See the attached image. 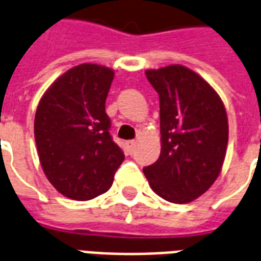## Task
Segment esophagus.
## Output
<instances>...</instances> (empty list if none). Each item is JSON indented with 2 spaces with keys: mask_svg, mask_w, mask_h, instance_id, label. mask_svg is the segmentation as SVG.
<instances>
[{
  "mask_svg": "<svg viewBox=\"0 0 261 261\" xmlns=\"http://www.w3.org/2000/svg\"><path fill=\"white\" fill-rule=\"evenodd\" d=\"M126 145H127V149H128L130 152H134V148H135V145H137V142H135V141H127Z\"/></svg>",
  "mask_w": 261,
  "mask_h": 261,
  "instance_id": "esophagus-1",
  "label": "esophagus"
}]
</instances>
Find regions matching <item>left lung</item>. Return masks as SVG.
<instances>
[{
    "instance_id": "1",
    "label": "left lung",
    "mask_w": 261,
    "mask_h": 261,
    "mask_svg": "<svg viewBox=\"0 0 261 261\" xmlns=\"http://www.w3.org/2000/svg\"><path fill=\"white\" fill-rule=\"evenodd\" d=\"M146 77L160 98L162 152L144 174L162 198L190 202L222 170L228 141L226 109L218 93L186 67L149 69Z\"/></svg>"
}]
</instances>
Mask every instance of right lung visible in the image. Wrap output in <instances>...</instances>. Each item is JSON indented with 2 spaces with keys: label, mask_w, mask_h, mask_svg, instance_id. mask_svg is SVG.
<instances>
[{
  "label": "right lung",
  "mask_w": 261,
  "mask_h": 261,
  "mask_svg": "<svg viewBox=\"0 0 261 261\" xmlns=\"http://www.w3.org/2000/svg\"><path fill=\"white\" fill-rule=\"evenodd\" d=\"M112 81V69L81 64L63 73L38 105L34 135L41 166L49 182L72 200L107 192L124 160L105 112Z\"/></svg>",
  "instance_id": "add662e5"
}]
</instances>
